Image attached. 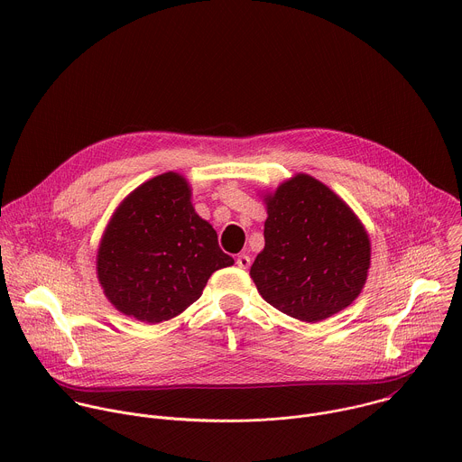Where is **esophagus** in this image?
I'll use <instances>...</instances> for the list:
<instances>
[{"label": "esophagus", "mask_w": 462, "mask_h": 462, "mask_svg": "<svg viewBox=\"0 0 462 462\" xmlns=\"http://www.w3.org/2000/svg\"><path fill=\"white\" fill-rule=\"evenodd\" d=\"M236 263H237L239 269H248V267H250V255L239 254V255L236 257Z\"/></svg>", "instance_id": "obj_1"}]
</instances>
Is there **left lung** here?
<instances>
[{"mask_svg": "<svg viewBox=\"0 0 462 462\" xmlns=\"http://www.w3.org/2000/svg\"><path fill=\"white\" fill-rule=\"evenodd\" d=\"M265 248L250 267L263 300L307 323L351 305L371 265L369 236L355 212L305 173L265 195Z\"/></svg>", "mask_w": 462, "mask_h": 462, "instance_id": "obj_1", "label": "left lung"}]
</instances>
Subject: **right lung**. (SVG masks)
Listing matches in <instances>:
<instances>
[{"label":"right lung","mask_w":462,"mask_h":462,"mask_svg":"<svg viewBox=\"0 0 462 462\" xmlns=\"http://www.w3.org/2000/svg\"><path fill=\"white\" fill-rule=\"evenodd\" d=\"M234 259L212 225L195 214L186 179L168 171L131 191L113 214L97 255L107 300L125 316L161 323L203 294Z\"/></svg>","instance_id":"add662e5"}]
</instances>
